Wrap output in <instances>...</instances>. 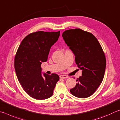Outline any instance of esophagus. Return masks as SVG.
<instances>
[{"instance_id":"1","label":"esophagus","mask_w":120,"mask_h":120,"mask_svg":"<svg viewBox=\"0 0 120 120\" xmlns=\"http://www.w3.org/2000/svg\"><path fill=\"white\" fill-rule=\"evenodd\" d=\"M60 79H66V78H68V76H66V75H60Z\"/></svg>"}]
</instances>
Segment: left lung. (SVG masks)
Segmentation results:
<instances>
[{
	"label": "left lung",
	"mask_w": 120,
	"mask_h": 120,
	"mask_svg": "<svg viewBox=\"0 0 120 120\" xmlns=\"http://www.w3.org/2000/svg\"><path fill=\"white\" fill-rule=\"evenodd\" d=\"M62 36L75 56V63L82 70L76 80V86L70 90L79 98L92 95L103 81L106 68L104 52L96 38L92 33L76 28L64 31Z\"/></svg>",
	"instance_id": "obj_1"
}]
</instances>
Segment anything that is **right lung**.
<instances>
[{
  "label": "right lung",
  "mask_w": 120,
  "mask_h": 120,
  "mask_svg": "<svg viewBox=\"0 0 120 120\" xmlns=\"http://www.w3.org/2000/svg\"><path fill=\"white\" fill-rule=\"evenodd\" d=\"M60 31H38L24 38L17 51L14 66L16 75L25 92L36 100L52 95L60 77L56 74L41 75V64L46 62L52 46L57 41Z\"/></svg>",
  "instance_id": "obj_1"
}]
</instances>
